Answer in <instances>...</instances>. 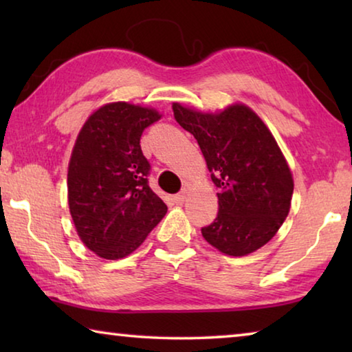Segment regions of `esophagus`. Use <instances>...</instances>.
Returning <instances> with one entry per match:
<instances>
[{
  "label": "esophagus",
  "mask_w": 352,
  "mask_h": 352,
  "mask_svg": "<svg viewBox=\"0 0 352 352\" xmlns=\"http://www.w3.org/2000/svg\"><path fill=\"white\" fill-rule=\"evenodd\" d=\"M186 199H188V189H186V188L182 189L180 192H178V194L175 195V201H177V204H183V201L186 200Z\"/></svg>",
  "instance_id": "1"
}]
</instances>
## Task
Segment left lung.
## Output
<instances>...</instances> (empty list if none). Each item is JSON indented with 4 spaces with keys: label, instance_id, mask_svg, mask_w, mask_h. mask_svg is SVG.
I'll list each match as a JSON object with an SVG mask.
<instances>
[{
    "label": "left lung",
    "instance_id": "obj_1",
    "mask_svg": "<svg viewBox=\"0 0 352 352\" xmlns=\"http://www.w3.org/2000/svg\"><path fill=\"white\" fill-rule=\"evenodd\" d=\"M172 110L197 140L219 189L217 217L201 236L234 258L264 247L287 217L294 194L292 170L270 129L242 102L219 111L174 102Z\"/></svg>",
    "mask_w": 352,
    "mask_h": 352
}]
</instances>
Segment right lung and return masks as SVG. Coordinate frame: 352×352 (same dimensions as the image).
<instances>
[{
    "instance_id": "right-lung-1",
    "label": "right lung",
    "mask_w": 352,
    "mask_h": 352,
    "mask_svg": "<svg viewBox=\"0 0 352 352\" xmlns=\"http://www.w3.org/2000/svg\"><path fill=\"white\" fill-rule=\"evenodd\" d=\"M160 118L152 107L109 102L77 135L68 164V206L77 236L99 258L133 253L168 211L148 186L151 164L140 146L144 129Z\"/></svg>"
}]
</instances>
